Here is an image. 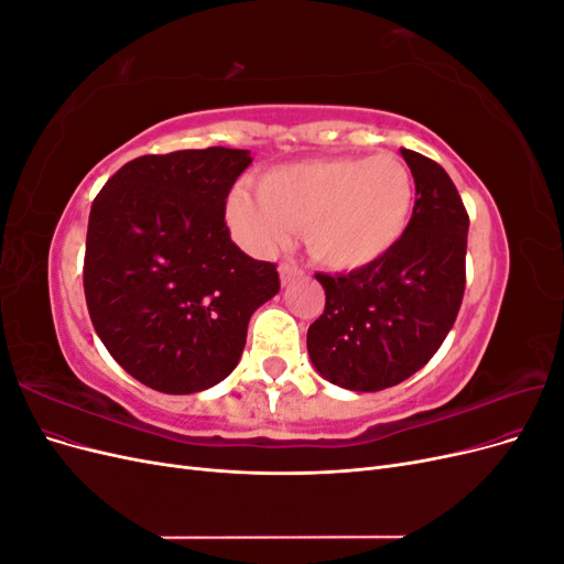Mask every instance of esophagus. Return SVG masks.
Here are the masks:
<instances>
[{
  "instance_id": "1",
  "label": "esophagus",
  "mask_w": 564,
  "mask_h": 564,
  "mask_svg": "<svg viewBox=\"0 0 564 564\" xmlns=\"http://www.w3.org/2000/svg\"><path fill=\"white\" fill-rule=\"evenodd\" d=\"M301 275H303V270L299 265H294V263H282L280 265V280H282V284L292 282V280H296Z\"/></svg>"
}]
</instances>
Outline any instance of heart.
<instances>
[{"mask_svg": "<svg viewBox=\"0 0 564 564\" xmlns=\"http://www.w3.org/2000/svg\"><path fill=\"white\" fill-rule=\"evenodd\" d=\"M414 176L392 152L278 166L228 202L232 230L253 251H272L305 228L311 256L332 270H360L395 247L412 220Z\"/></svg>", "mask_w": 564, "mask_h": 564, "instance_id": "b5f03b06", "label": "heart"}]
</instances>
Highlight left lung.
I'll list each match as a JSON object with an SVG mask.
<instances>
[{"label": "left lung", "mask_w": 564, "mask_h": 564, "mask_svg": "<svg viewBox=\"0 0 564 564\" xmlns=\"http://www.w3.org/2000/svg\"><path fill=\"white\" fill-rule=\"evenodd\" d=\"M400 152L416 185L402 240L348 275H315L327 301L308 329V355L324 379L348 390H383L416 373L464 301L468 212L445 169Z\"/></svg>", "instance_id": "obj_1"}]
</instances>
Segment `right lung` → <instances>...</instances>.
<instances>
[{
	"label": "right lung",
	"mask_w": 564,
	"mask_h": 564,
	"mask_svg": "<svg viewBox=\"0 0 564 564\" xmlns=\"http://www.w3.org/2000/svg\"><path fill=\"white\" fill-rule=\"evenodd\" d=\"M249 150L143 155L91 204L84 296L117 365L152 390L187 395L240 362L253 311L280 292L275 263L230 240L226 199Z\"/></svg>",
	"instance_id": "add662e5"
}]
</instances>
